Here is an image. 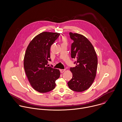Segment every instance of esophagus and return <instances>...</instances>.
<instances>
[{
    "instance_id": "obj_1",
    "label": "esophagus",
    "mask_w": 122,
    "mask_h": 122,
    "mask_svg": "<svg viewBox=\"0 0 122 122\" xmlns=\"http://www.w3.org/2000/svg\"><path fill=\"white\" fill-rule=\"evenodd\" d=\"M65 70H66L65 69H64V70L61 69V70H60V71H61V73H63V72H64Z\"/></svg>"
}]
</instances>
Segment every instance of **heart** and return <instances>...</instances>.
Here are the masks:
<instances>
[{
  "label": "heart",
  "mask_w": 122,
  "mask_h": 122,
  "mask_svg": "<svg viewBox=\"0 0 122 122\" xmlns=\"http://www.w3.org/2000/svg\"><path fill=\"white\" fill-rule=\"evenodd\" d=\"M62 40L63 42H65L66 41V38L65 37H63L62 38Z\"/></svg>",
  "instance_id": "1"
}]
</instances>
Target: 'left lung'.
I'll return each mask as SVG.
<instances>
[{
  "label": "left lung",
  "instance_id": "left-lung-1",
  "mask_svg": "<svg viewBox=\"0 0 122 122\" xmlns=\"http://www.w3.org/2000/svg\"><path fill=\"white\" fill-rule=\"evenodd\" d=\"M74 42L71 45V56L76 60L75 67L70 68L72 78L68 83L74 91L81 92L92 84L96 76L98 58L95 49L87 38L78 33L70 32Z\"/></svg>",
  "mask_w": 122,
  "mask_h": 122
}]
</instances>
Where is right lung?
I'll return each mask as SVG.
<instances>
[{
	"mask_svg": "<svg viewBox=\"0 0 122 122\" xmlns=\"http://www.w3.org/2000/svg\"><path fill=\"white\" fill-rule=\"evenodd\" d=\"M60 33L43 32L36 35L29 43L24 57V68L32 88L40 93L50 92L56 86L60 70L48 67L51 61L50 47Z\"/></svg>",
	"mask_w": 122,
	"mask_h": 122,
	"instance_id": "1",
	"label": "right lung"
}]
</instances>
